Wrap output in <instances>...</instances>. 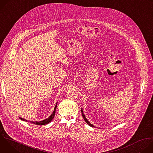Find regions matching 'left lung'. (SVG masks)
Returning <instances> with one entry per match:
<instances>
[{
    "mask_svg": "<svg viewBox=\"0 0 153 153\" xmlns=\"http://www.w3.org/2000/svg\"><path fill=\"white\" fill-rule=\"evenodd\" d=\"M81 112H82V116H83V119H84V120L86 122V123L88 124V125H89L90 126H91V127H95L93 124H91L88 120L86 119V117H85V114H84V113H83V110H82V108H81Z\"/></svg>",
    "mask_w": 153,
    "mask_h": 153,
    "instance_id": "obj_1",
    "label": "left lung"
}]
</instances>
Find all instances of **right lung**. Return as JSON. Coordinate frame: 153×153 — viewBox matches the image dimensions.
Instances as JSON below:
<instances>
[{"mask_svg":"<svg viewBox=\"0 0 153 153\" xmlns=\"http://www.w3.org/2000/svg\"><path fill=\"white\" fill-rule=\"evenodd\" d=\"M57 102L56 103V106L54 107V110L53 112V113L51 114V116L50 117H48L47 119H44L43 120H40V121H30V123H32L33 124H36V125H46L48 123H50L54 118V116H55V113H56V108H57ZM20 119H21L22 120H24V121H25V122H27L28 120L25 119H23L22 117H19Z\"/></svg>","mask_w":153,"mask_h":153,"instance_id":"1","label":"right lung"}]
</instances>
